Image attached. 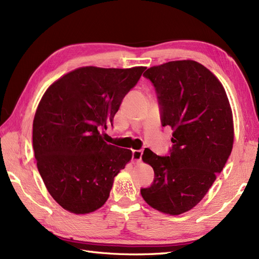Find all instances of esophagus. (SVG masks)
Returning a JSON list of instances; mask_svg holds the SVG:
<instances>
[{"label":"esophagus","mask_w":259,"mask_h":259,"mask_svg":"<svg viewBox=\"0 0 259 259\" xmlns=\"http://www.w3.org/2000/svg\"><path fill=\"white\" fill-rule=\"evenodd\" d=\"M142 155H143L142 150H134L133 151V160L138 163L140 162V160H142Z\"/></svg>","instance_id":"esophagus-1"}]
</instances>
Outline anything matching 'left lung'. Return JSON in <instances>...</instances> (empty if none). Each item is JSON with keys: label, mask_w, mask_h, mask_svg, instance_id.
<instances>
[{"label": "left lung", "mask_w": 259, "mask_h": 259, "mask_svg": "<svg viewBox=\"0 0 259 259\" xmlns=\"http://www.w3.org/2000/svg\"><path fill=\"white\" fill-rule=\"evenodd\" d=\"M158 94L162 125L173 130L168 156L146 148L153 184L140 190L152 208L168 215L190 210L209 190L233 147V116L216 75L194 60L168 61L144 73Z\"/></svg>", "instance_id": "8db88e82"}]
</instances>
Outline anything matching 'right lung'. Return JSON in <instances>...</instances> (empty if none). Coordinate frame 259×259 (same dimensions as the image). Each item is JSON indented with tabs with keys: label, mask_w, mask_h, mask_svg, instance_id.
I'll return each instance as SVG.
<instances>
[{
	"label": "right lung",
	"mask_w": 259,
	"mask_h": 259,
	"mask_svg": "<svg viewBox=\"0 0 259 259\" xmlns=\"http://www.w3.org/2000/svg\"><path fill=\"white\" fill-rule=\"evenodd\" d=\"M146 67L94 66L72 70L46 90L36 108L32 142L46 189L66 210L90 214L103 206L132 150L107 144L99 128L113 122Z\"/></svg>",
	"instance_id": "add662e5"
}]
</instances>
